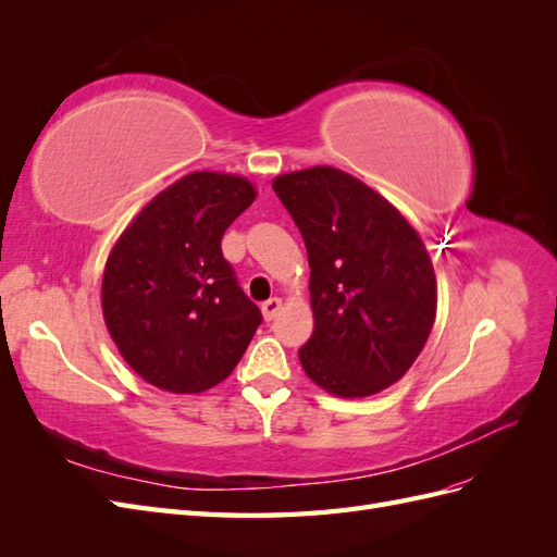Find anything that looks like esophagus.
I'll return each mask as SVG.
<instances>
[{"mask_svg": "<svg viewBox=\"0 0 557 557\" xmlns=\"http://www.w3.org/2000/svg\"><path fill=\"white\" fill-rule=\"evenodd\" d=\"M281 299L278 297H269L267 301H262V315H264V320H274L276 315H278V311H281Z\"/></svg>", "mask_w": 557, "mask_h": 557, "instance_id": "34e87169", "label": "esophagus"}]
</instances>
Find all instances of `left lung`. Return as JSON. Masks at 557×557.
Instances as JSON below:
<instances>
[{"mask_svg": "<svg viewBox=\"0 0 557 557\" xmlns=\"http://www.w3.org/2000/svg\"><path fill=\"white\" fill-rule=\"evenodd\" d=\"M311 267L313 334L299 348L307 376L336 397L399 381L436 315V278L418 232L391 201L334 166L274 178Z\"/></svg>", "mask_w": 557, "mask_h": 557, "instance_id": "obj_1", "label": "left lung"}]
</instances>
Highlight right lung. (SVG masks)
<instances>
[{"mask_svg":"<svg viewBox=\"0 0 557 557\" xmlns=\"http://www.w3.org/2000/svg\"><path fill=\"white\" fill-rule=\"evenodd\" d=\"M256 199L250 181L193 172L162 190L107 260L102 309L125 362L170 393L225 381L262 323L223 258L225 230Z\"/></svg>","mask_w":557,"mask_h":557,"instance_id":"add662e5","label":"right lung"}]
</instances>
